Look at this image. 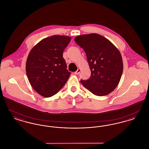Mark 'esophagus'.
I'll list each match as a JSON object with an SVG mask.
<instances>
[{"label":"esophagus","instance_id":"34e87169","mask_svg":"<svg viewBox=\"0 0 149 149\" xmlns=\"http://www.w3.org/2000/svg\"><path fill=\"white\" fill-rule=\"evenodd\" d=\"M80 71H81V69H78V70H77V71L74 72V74H78L80 73Z\"/></svg>","mask_w":149,"mask_h":149}]
</instances>
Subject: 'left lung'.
<instances>
[{"label":"left lung","mask_w":149,"mask_h":149,"mask_svg":"<svg viewBox=\"0 0 149 149\" xmlns=\"http://www.w3.org/2000/svg\"><path fill=\"white\" fill-rule=\"evenodd\" d=\"M75 41L85 51L91 76L80 80L94 95L103 96L113 92L123 72L120 52L109 40L97 33L78 36Z\"/></svg>","instance_id":"obj_1"}]
</instances>
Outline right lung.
Here are the masks:
<instances>
[{
  "instance_id": "1",
  "label": "right lung",
  "mask_w": 149,
  "mask_h": 149,
  "mask_svg": "<svg viewBox=\"0 0 149 149\" xmlns=\"http://www.w3.org/2000/svg\"><path fill=\"white\" fill-rule=\"evenodd\" d=\"M70 41L69 36H52L36 44L29 53L26 65L27 78L33 89L44 97L56 94L70 76L63 56Z\"/></svg>"
}]
</instances>
